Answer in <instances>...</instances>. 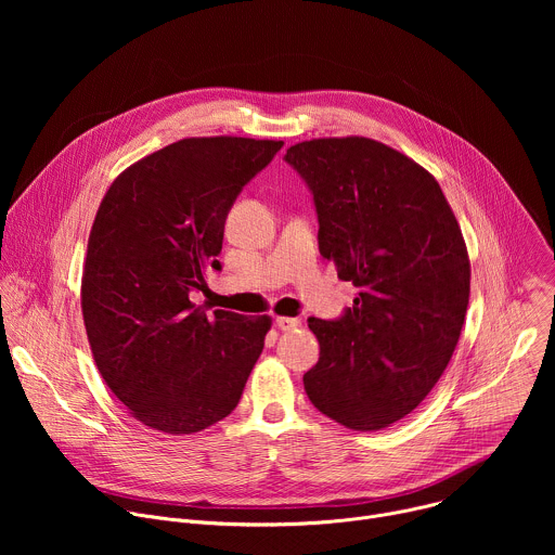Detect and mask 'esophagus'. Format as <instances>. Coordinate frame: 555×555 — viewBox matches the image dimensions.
Wrapping results in <instances>:
<instances>
[{"mask_svg": "<svg viewBox=\"0 0 555 555\" xmlns=\"http://www.w3.org/2000/svg\"><path fill=\"white\" fill-rule=\"evenodd\" d=\"M276 327L281 330V332H292V330H296V327H300V321L298 319H289V315H276Z\"/></svg>", "mask_w": 555, "mask_h": 555, "instance_id": "esophagus-1", "label": "esophagus"}]
</instances>
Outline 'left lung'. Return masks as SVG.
<instances>
[{"instance_id":"8db88e82","label":"left lung","mask_w":555,"mask_h":555,"mask_svg":"<svg viewBox=\"0 0 555 555\" xmlns=\"http://www.w3.org/2000/svg\"><path fill=\"white\" fill-rule=\"evenodd\" d=\"M313 193L319 248L360 292L340 321L309 319L321 358L302 375L311 404L345 428L404 420L443 375L469 300V257L439 182L364 135L292 144Z\"/></svg>"}]
</instances>
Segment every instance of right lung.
Returning <instances> with one entry per match:
<instances>
[{"instance_id": "right-lung-1", "label": "right lung", "mask_w": 555, "mask_h": 555, "mask_svg": "<svg viewBox=\"0 0 555 555\" xmlns=\"http://www.w3.org/2000/svg\"><path fill=\"white\" fill-rule=\"evenodd\" d=\"M283 146L240 135L182 138L127 167L88 240L81 309L99 373L127 413L193 435L240 404L270 315L191 300L219 270L225 215Z\"/></svg>"}]
</instances>
